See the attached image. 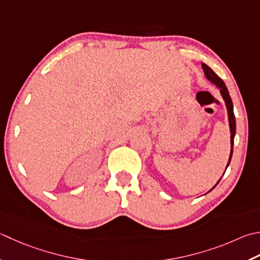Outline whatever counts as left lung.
I'll list each match as a JSON object with an SVG mask.
<instances>
[{
  "mask_svg": "<svg viewBox=\"0 0 260 260\" xmlns=\"http://www.w3.org/2000/svg\"><path fill=\"white\" fill-rule=\"evenodd\" d=\"M202 68H203V71H204L206 78L210 80L211 82L216 84L218 88H220L221 94L223 96V99H224V101H225V105H226V108H228L229 125H230V131H231V153H230V157H229V162H228V166H229V164H230V161H231V157H232L233 141H235V135H236V117H235V114H233V104H232L231 96H230V94H229L226 85H225L224 82H223V80L221 78H218V76L214 73V71H213L211 68H208L206 64L203 63ZM228 166H226V168H228ZM217 184H218V182H217Z\"/></svg>",
  "mask_w": 260,
  "mask_h": 260,
  "instance_id": "1",
  "label": "left lung"
}]
</instances>
